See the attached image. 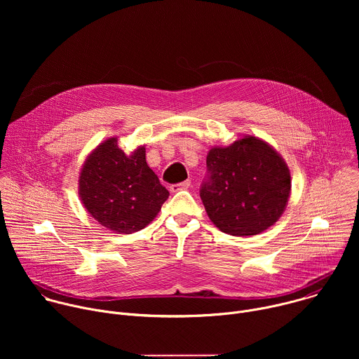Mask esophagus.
Listing matches in <instances>:
<instances>
[{"mask_svg": "<svg viewBox=\"0 0 359 359\" xmlns=\"http://www.w3.org/2000/svg\"><path fill=\"white\" fill-rule=\"evenodd\" d=\"M190 186H191V182L187 179V180H184V182H182V183L172 184V186H170V190H172L173 193H176V191H180V190H187Z\"/></svg>", "mask_w": 359, "mask_h": 359, "instance_id": "34e87169", "label": "esophagus"}]
</instances>
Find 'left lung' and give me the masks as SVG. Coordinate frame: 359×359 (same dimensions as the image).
Wrapping results in <instances>:
<instances>
[{
    "label": "left lung",
    "mask_w": 359,
    "mask_h": 359,
    "mask_svg": "<svg viewBox=\"0 0 359 359\" xmlns=\"http://www.w3.org/2000/svg\"><path fill=\"white\" fill-rule=\"evenodd\" d=\"M200 197L210 220L230 236H254L273 226L287 204L291 176L278 153L252 136L213 147Z\"/></svg>",
    "instance_id": "8db88e82"
}]
</instances>
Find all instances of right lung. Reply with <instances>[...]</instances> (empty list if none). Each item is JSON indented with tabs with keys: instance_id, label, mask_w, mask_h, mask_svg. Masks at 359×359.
<instances>
[{
	"instance_id": "right-lung-1",
	"label": "right lung",
	"mask_w": 359,
	"mask_h": 359,
	"mask_svg": "<svg viewBox=\"0 0 359 359\" xmlns=\"http://www.w3.org/2000/svg\"><path fill=\"white\" fill-rule=\"evenodd\" d=\"M79 194L99 224L126 234L144 229L169 197L146 163L144 147L126 156L115 137L99 144L85 162Z\"/></svg>"
}]
</instances>
